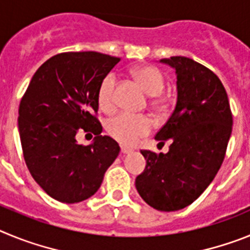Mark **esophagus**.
Wrapping results in <instances>:
<instances>
[{
    "label": "esophagus",
    "mask_w": 250,
    "mask_h": 250,
    "mask_svg": "<svg viewBox=\"0 0 250 250\" xmlns=\"http://www.w3.org/2000/svg\"><path fill=\"white\" fill-rule=\"evenodd\" d=\"M131 151H132V150L129 149V147L121 146V152H123V154H129V152H131Z\"/></svg>",
    "instance_id": "esophagus-1"
}]
</instances>
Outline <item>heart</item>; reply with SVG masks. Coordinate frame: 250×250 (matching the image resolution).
Wrapping results in <instances>:
<instances>
[{
  "label": "heart",
  "instance_id": "b5f03b06",
  "mask_svg": "<svg viewBox=\"0 0 250 250\" xmlns=\"http://www.w3.org/2000/svg\"><path fill=\"white\" fill-rule=\"evenodd\" d=\"M136 79L140 81L146 94L158 96L165 89V77L159 68L154 66H144L136 70ZM116 83L115 74L104 77L98 91V103L100 109L111 112L116 105ZM154 124L149 116L134 115L130 112H120L106 121V131L111 138L124 145H134L139 139L151 131Z\"/></svg>",
  "mask_w": 250,
  "mask_h": 250
}]
</instances>
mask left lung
Segmentation results:
<instances>
[{
    "label": "left lung",
    "mask_w": 250,
    "mask_h": 250,
    "mask_svg": "<svg viewBox=\"0 0 250 250\" xmlns=\"http://www.w3.org/2000/svg\"><path fill=\"white\" fill-rule=\"evenodd\" d=\"M175 68V109L155 135L167 154L141 150L146 167L135 180L140 196L160 211L195 202L222 167L233 126L228 95L211 70L184 56L163 59Z\"/></svg>",
    "instance_id": "1"
}]
</instances>
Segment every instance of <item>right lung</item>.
Segmentation results:
<instances>
[{"label": "right lung", "mask_w": 250, "mask_h": 250, "mask_svg": "<svg viewBox=\"0 0 250 250\" xmlns=\"http://www.w3.org/2000/svg\"><path fill=\"white\" fill-rule=\"evenodd\" d=\"M119 57L85 51L62 52L40 66L22 96L19 130L26 165L35 182L54 199L83 202L99 190L120 146L103 136L96 118L98 91ZM80 129L94 143L76 141Z\"/></svg>", "instance_id": "1"}]
</instances>
